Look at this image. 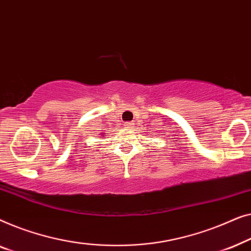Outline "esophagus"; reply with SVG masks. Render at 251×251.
<instances>
[{"instance_id":"34e87169","label":"esophagus","mask_w":251,"mask_h":251,"mask_svg":"<svg viewBox=\"0 0 251 251\" xmlns=\"http://www.w3.org/2000/svg\"><path fill=\"white\" fill-rule=\"evenodd\" d=\"M124 125L127 127V128H129V127L133 126V123H132V122H127V123H125Z\"/></svg>"}]
</instances>
